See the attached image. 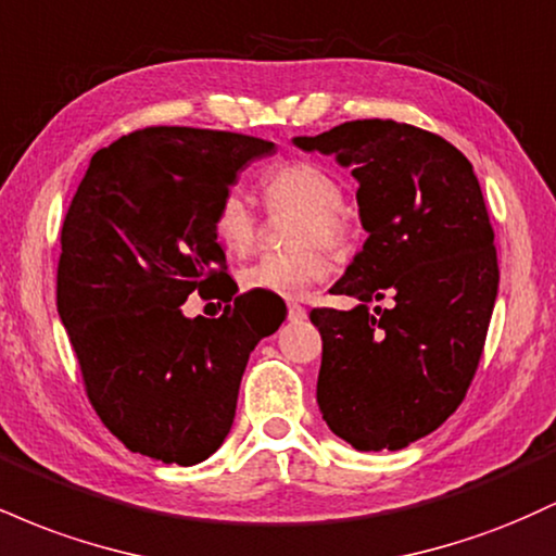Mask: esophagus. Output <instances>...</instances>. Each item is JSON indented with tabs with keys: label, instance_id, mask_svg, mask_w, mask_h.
<instances>
[{
	"label": "esophagus",
	"instance_id": "1",
	"mask_svg": "<svg viewBox=\"0 0 556 556\" xmlns=\"http://www.w3.org/2000/svg\"><path fill=\"white\" fill-rule=\"evenodd\" d=\"M287 318H290V321H303V318H305V308H303V305L292 303L290 308H287Z\"/></svg>",
	"mask_w": 556,
	"mask_h": 556
}]
</instances>
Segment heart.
I'll return each instance as SVG.
<instances>
[{"label":"heart","mask_w":556,"mask_h":556,"mask_svg":"<svg viewBox=\"0 0 556 556\" xmlns=\"http://www.w3.org/2000/svg\"><path fill=\"white\" fill-rule=\"evenodd\" d=\"M261 193L269 208H298L290 253H266L240 271V287L282 300L305 298L329 277V261L318 245L334 248L344 240L348 222L342 214V185L314 162H287L261 177ZM214 235L232 256L251 251L256 240V214L240 190H227L214 212Z\"/></svg>","instance_id":"1"}]
</instances>
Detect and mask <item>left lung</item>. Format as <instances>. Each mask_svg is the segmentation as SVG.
I'll use <instances>...</instances> for the list:
<instances>
[{"mask_svg":"<svg viewBox=\"0 0 556 556\" xmlns=\"http://www.w3.org/2000/svg\"><path fill=\"white\" fill-rule=\"evenodd\" d=\"M292 143L353 172L368 232L331 287L358 305L311 311L324 342L318 410L355 450H402L457 410L481 361L500 290L481 185L455 146L394 119ZM384 296L393 305L368 315Z\"/></svg>","mask_w":556,"mask_h":556,"instance_id":"obj_1","label":"left lung"}]
</instances>
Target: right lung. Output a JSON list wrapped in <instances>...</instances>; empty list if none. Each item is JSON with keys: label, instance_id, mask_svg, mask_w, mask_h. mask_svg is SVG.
I'll list each match as a JSON object with an SVG mask.
<instances>
[{"label": "right lung", "instance_id": "right-lung-1", "mask_svg": "<svg viewBox=\"0 0 556 556\" xmlns=\"http://www.w3.org/2000/svg\"><path fill=\"white\" fill-rule=\"evenodd\" d=\"M271 140L146 127L96 151L62 225L56 311L91 405L130 452L195 465L227 439L253 348L282 318L235 301L214 235L238 172ZM230 292L219 319H188L190 291Z\"/></svg>", "mask_w": 556, "mask_h": 556}]
</instances>
